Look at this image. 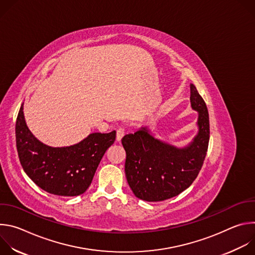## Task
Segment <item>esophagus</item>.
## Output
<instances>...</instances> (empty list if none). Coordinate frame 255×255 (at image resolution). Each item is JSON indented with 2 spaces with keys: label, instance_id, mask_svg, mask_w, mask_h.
Listing matches in <instances>:
<instances>
[{
  "label": "esophagus",
  "instance_id": "34e87169",
  "mask_svg": "<svg viewBox=\"0 0 255 255\" xmlns=\"http://www.w3.org/2000/svg\"><path fill=\"white\" fill-rule=\"evenodd\" d=\"M125 135V128L124 127H120L117 129V134H116V139L117 141H121V139L123 138V136Z\"/></svg>",
  "mask_w": 255,
  "mask_h": 255
}]
</instances>
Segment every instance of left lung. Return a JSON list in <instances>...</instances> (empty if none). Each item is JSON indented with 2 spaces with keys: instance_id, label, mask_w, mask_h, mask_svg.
<instances>
[{
  "instance_id": "1",
  "label": "left lung",
  "mask_w": 255,
  "mask_h": 255,
  "mask_svg": "<svg viewBox=\"0 0 255 255\" xmlns=\"http://www.w3.org/2000/svg\"><path fill=\"white\" fill-rule=\"evenodd\" d=\"M191 103L199 112V133L188 147L170 146L151 136L146 128L122 138L125 173L137 198L164 201L184 192L197 178L208 151L210 123L206 103L194 85H191Z\"/></svg>"
}]
</instances>
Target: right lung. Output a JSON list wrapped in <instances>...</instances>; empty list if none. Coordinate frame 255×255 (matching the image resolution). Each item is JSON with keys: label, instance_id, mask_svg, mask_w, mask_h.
Instances as JSON below:
<instances>
[{"label": "right lung", "instance_id": "add662e5", "mask_svg": "<svg viewBox=\"0 0 255 255\" xmlns=\"http://www.w3.org/2000/svg\"><path fill=\"white\" fill-rule=\"evenodd\" d=\"M15 132L19 160L26 174L45 192L63 197L79 196L88 190L102 157L116 138L115 131L93 133L72 146H47L28 129L23 104Z\"/></svg>", "mask_w": 255, "mask_h": 255}]
</instances>
